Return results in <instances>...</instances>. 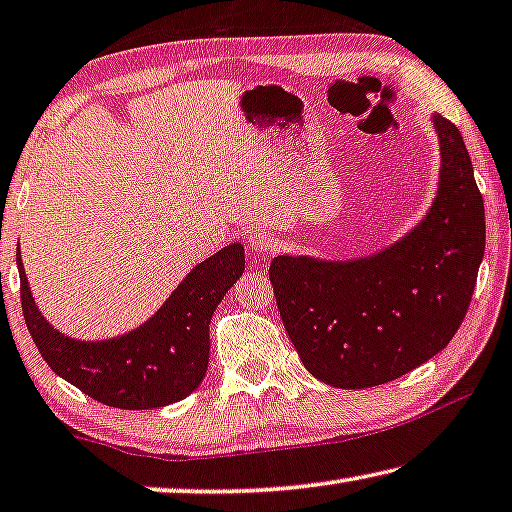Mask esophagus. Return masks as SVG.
I'll list each match as a JSON object with an SVG mask.
<instances>
[{
	"mask_svg": "<svg viewBox=\"0 0 512 512\" xmlns=\"http://www.w3.org/2000/svg\"><path fill=\"white\" fill-rule=\"evenodd\" d=\"M249 247L251 251H256V254H267V251L277 247V240H274V235L270 231H254L249 235Z\"/></svg>",
	"mask_w": 512,
	"mask_h": 512,
	"instance_id": "obj_1",
	"label": "esophagus"
}]
</instances>
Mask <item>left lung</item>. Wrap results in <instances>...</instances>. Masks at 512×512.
I'll list each match as a JSON object with an SVG mask.
<instances>
[{"mask_svg":"<svg viewBox=\"0 0 512 512\" xmlns=\"http://www.w3.org/2000/svg\"><path fill=\"white\" fill-rule=\"evenodd\" d=\"M439 141L435 199L403 238L355 258L283 254L270 281L297 355L338 389L398 380L458 332L485 251V206L460 130L430 116Z\"/></svg>","mask_w":512,"mask_h":512,"instance_id":"8db88e82","label":"left lung"}]
</instances>
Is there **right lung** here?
Here are the masks:
<instances>
[{"mask_svg":"<svg viewBox=\"0 0 512 512\" xmlns=\"http://www.w3.org/2000/svg\"><path fill=\"white\" fill-rule=\"evenodd\" d=\"M18 272L22 313L47 366L102 405L155 410L187 398L206 377L212 313L245 272V247L231 242L196 263L151 318L98 341L68 336L43 316L20 247Z\"/></svg>","mask_w":512,"mask_h":512,"instance_id":"add662e5","label":"right lung"}]
</instances>
